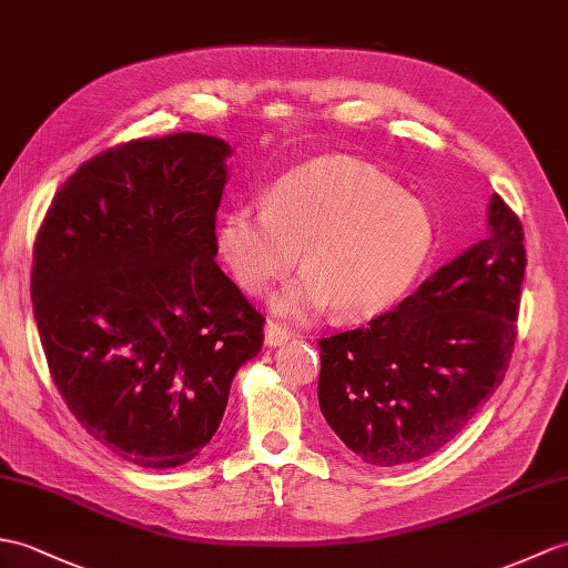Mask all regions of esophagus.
<instances>
[{"mask_svg": "<svg viewBox=\"0 0 568 568\" xmlns=\"http://www.w3.org/2000/svg\"><path fill=\"white\" fill-rule=\"evenodd\" d=\"M287 338H290V332L285 326L275 324V322L266 324V346L268 348H278V346L287 344Z\"/></svg>", "mask_w": 568, "mask_h": 568, "instance_id": "esophagus-1", "label": "esophagus"}]
</instances>
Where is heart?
<instances>
[{
    "label": "heart",
    "instance_id": "1",
    "mask_svg": "<svg viewBox=\"0 0 568 568\" xmlns=\"http://www.w3.org/2000/svg\"><path fill=\"white\" fill-rule=\"evenodd\" d=\"M234 281L258 295L300 261L305 273L273 297L285 316L332 307L341 320L385 314L433 254L435 222L418 197L358 160H322L273 183L266 207L236 205L217 224Z\"/></svg>",
    "mask_w": 568,
    "mask_h": 568
}]
</instances>
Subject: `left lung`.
Segmentation results:
<instances>
[{"label": "left lung", "mask_w": 568, "mask_h": 568, "mask_svg": "<svg viewBox=\"0 0 568 568\" xmlns=\"http://www.w3.org/2000/svg\"><path fill=\"white\" fill-rule=\"evenodd\" d=\"M525 263L523 224L494 193L486 240L392 312L320 341V408L348 450L397 467L469 424L506 377Z\"/></svg>", "instance_id": "8db88e82"}]
</instances>
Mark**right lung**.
Instances as JSON below:
<instances>
[{"label": "right lung", "mask_w": 568, "mask_h": 568, "mask_svg": "<svg viewBox=\"0 0 568 568\" xmlns=\"http://www.w3.org/2000/svg\"><path fill=\"white\" fill-rule=\"evenodd\" d=\"M230 154L201 133L118 144L62 183L36 236L50 375L87 433L138 467L201 455L263 346L266 320L215 263Z\"/></svg>", "instance_id": "obj_1"}]
</instances>
